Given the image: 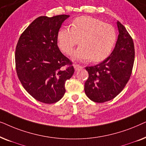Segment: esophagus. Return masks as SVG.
<instances>
[{"mask_svg": "<svg viewBox=\"0 0 146 146\" xmlns=\"http://www.w3.org/2000/svg\"><path fill=\"white\" fill-rule=\"evenodd\" d=\"M74 67L76 70H80L82 68V66L76 64H74Z\"/></svg>", "mask_w": 146, "mask_h": 146, "instance_id": "34e87169", "label": "esophagus"}]
</instances>
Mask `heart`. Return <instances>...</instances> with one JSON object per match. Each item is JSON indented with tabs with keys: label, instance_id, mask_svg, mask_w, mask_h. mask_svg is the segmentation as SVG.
I'll use <instances>...</instances> for the list:
<instances>
[{
	"label": "heart",
	"instance_id": "heart-1",
	"mask_svg": "<svg viewBox=\"0 0 146 146\" xmlns=\"http://www.w3.org/2000/svg\"><path fill=\"white\" fill-rule=\"evenodd\" d=\"M74 52L75 58L92 62L104 60L110 54L116 40V32L112 25L90 17L75 19L70 28H62L58 33L59 48L66 54Z\"/></svg>",
	"mask_w": 146,
	"mask_h": 146
}]
</instances>
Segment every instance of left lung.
<instances>
[{
    "label": "left lung",
    "instance_id": "8db88e82",
    "mask_svg": "<svg viewBox=\"0 0 146 146\" xmlns=\"http://www.w3.org/2000/svg\"><path fill=\"white\" fill-rule=\"evenodd\" d=\"M117 25L119 35L111 54L102 62L85 68L88 72L84 84L85 93L97 103L116 97L124 88L132 72L135 57L133 39L119 21Z\"/></svg>",
    "mask_w": 146,
    "mask_h": 146
}]
</instances>
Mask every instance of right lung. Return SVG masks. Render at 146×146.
Returning <instances> with one entry per match:
<instances>
[{"label":"right lung","mask_w":146,"mask_h":146,"mask_svg":"<svg viewBox=\"0 0 146 146\" xmlns=\"http://www.w3.org/2000/svg\"><path fill=\"white\" fill-rule=\"evenodd\" d=\"M69 15L36 19L22 33L16 47V70L28 93L40 102H57L74 72L72 61L58 46V33Z\"/></svg>","instance_id":"obj_1"}]
</instances>
